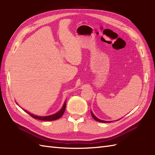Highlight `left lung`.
Listing matches in <instances>:
<instances>
[{
    "label": "left lung",
    "mask_w": 155,
    "mask_h": 155,
    "mask_svg": "<svg viewBox=\"0 0 155 155\" xmlns=\"http://www.w3.org/2000/svg\"><path fill=\"white\" fill-rule=\"evenodd\" d=\"M91 116H92V117L93 118V119L94 120H95L96 121H97V122H103V123H108V122H109V121H104V120H100V119H99L98 118H97V117L93 114V113L92 112V111L91 110ZM112 122V121H111Z\"/></svg>",
    "instance_id": "1"
}]
</instances>
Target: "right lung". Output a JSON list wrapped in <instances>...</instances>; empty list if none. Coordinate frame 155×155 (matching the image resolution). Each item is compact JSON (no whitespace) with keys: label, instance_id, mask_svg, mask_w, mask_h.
Returning <instances> with one entry per match:
<instances>
[{"label":"right lung","instance_id":"1","mask_svg":"<svg viewBox=\"0 0 155 155\" xmlns=\"http://www.w3.org/2000/svg\"><path fill=\"white\" fill-rule=\"evenodd\" d=\"M66 102H64V103L63 106L62 107V108L60 109V110L57 112L56 113L54 114H52V115H49V116H35L31 113H30L28 111H26L25 110H24V111H25L26 112L29 114L30 116L31 117H33V118H35V119H38L40 120H43V121H52V120H58V118H60V117H61L64 112L65 111V109H66Z\"/></svg>","mask_w":155,"mask_h":155}]
</instances>
